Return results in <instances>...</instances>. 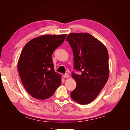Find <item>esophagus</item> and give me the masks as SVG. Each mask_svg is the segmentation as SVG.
<instances>
[{"label": "esophagus", "instance_id": "1", "mask_svg": "<svg viewBox=\"0 0 130 130\" xmlns=\"http://www.w3.org/2000/svg\"><path fill=\"white\" fill-rule=\"evenodd\" d=\"M63 77L64 78H68L69 77V75L68 74H65L63 75Z\"/></svg>", "mask_w": 130, "mask_h": 130}]
</instances>
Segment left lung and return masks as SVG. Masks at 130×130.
<instances>
[{
    "label": "left lung",
    "mask_w": 130,
    "mask_h": 130,
    "mask_svg": "<svg viewBox=\"0 0 130 130\" xmlns=\"http://www.w3.org/2000/svg\"><path fill=\"white\" fill-rule=\"evenodd\" d=\"M73 52L74 68L81 75L72 73L76 87L72 99L81 105L92 102L99 95L109 77L108 53L106 46L88 33H72L66 38Z\"/></svg>",
    "instance_id": "1"
}]
</instances>
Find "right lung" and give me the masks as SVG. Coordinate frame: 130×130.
<instances>
[{
    "label": "right lung",
    "instance_id": "1",
    "mask_svg": "<svg viewBox=\"0 0 130 130\" xmlns=\"http://www.w3.org/2000/svg\"><path fill=\"white\" fill-rule=\"evenodd\" d=\"M66 36L42 35L32 39L23 48L18 70L26 91L34 98L48 99L61 85V75L55 72L52 56Z\"/></svg>",
    "mask_w": 130,
    "mask_h": 130
}]
</instances>
